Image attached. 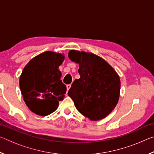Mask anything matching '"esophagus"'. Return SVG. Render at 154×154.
I'll list each match as a JSON object with an SVG mask.
<instances>
[{"label": "esophagus", "mask_w": 154, "mask_h": 154, "mask_svg": "<svg viewBox=\"0 0 154 154\" xmlns=\"http://www.w3.org/2000/svg\"><path fill=\"white\" fill-rule=\"evenodd\" d=\"M71 87V84H68V85H66V91H67V92H68V91H69V90L70 89V88Z\"/></svg>", "instance_id": "esophagus-1"}]
</instances>
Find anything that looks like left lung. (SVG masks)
<instances>
[{
  "instance_id": "1",
  "label": "left lung",
  "mask_w": 154,
  "mask_h": 154,
  "mask_svg": "<svg viewBox=\"0 0 154 154\" xmlns=\"http://www.w3.org/2000/svg\"><path fill=\"white\" fill-rule=\"evenodd\" d=\"M68 56L79 64L80 75L72 83L68 95L78 111L90 120L105 118L118 103L119 75L105 60L94 54L71 50Z\"/></svg>"
}]
</instances>
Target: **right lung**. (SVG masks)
<instances>
[{"label": "right lung", "instance_id": "obj_1", "mask_svg": "<svg viewBox=\"0 0 154 154\" xmlns=\"http://www.w3.org/2000/svg\"><path fill=\"white\" fill-rule=\"evenodd\" d=\"M64 54L48 51L35 56L26 65L20 78L24 102L33 113L45 116L58 108L64 99L66 87L60 79L58 68Z\"/></svg>", "mask_w": 154, "mask_h": 154}]
</instances>
